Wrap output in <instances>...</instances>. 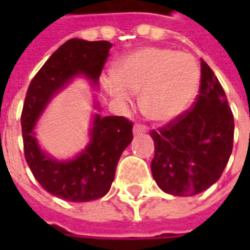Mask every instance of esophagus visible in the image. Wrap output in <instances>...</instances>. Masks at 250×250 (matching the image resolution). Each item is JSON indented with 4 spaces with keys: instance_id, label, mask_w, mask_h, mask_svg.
<instances>
[{
    "instance_id": "obj_1",
    "label": "esophagus",
    "mask_w": 250,
    "mask_h": 250,
    "mask_svg": "<svg viewBox=\"0 0 250 250\" xmlns=\"http://www.w3.org/2000/svg\"><path fill=\"white\" fill-rule=\"evenodd\" d=\"M134 134H143V132H147V127L146 125H134Z\"/></svg>"
}]
</instances>
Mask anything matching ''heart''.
Returning <instances> with one entry per match:
<instances>
[{"instance_id": "heart-1", "label": "heart", "mask_w": 250, "mask_h": 250, "mask_svg": "<svg viewBox=\"0 0 250 250\" xmlns=\"http://www.w3.org/2000/svg\"><path fill=\"white\" fill-rule=\"evenodd\" d=\"M115 76L104 79L105 91L123 104L130 102V92H141L143 114L159 123L184 114L201 84V69L193 55L159 46L131 52L116 64Z\"/></svg>"}]
</instances>
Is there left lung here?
Returning a JSON list of instances; mask_svg holds the SVG:
<instances>
[{"mask_svg": "<svg viewBox=\"0 0 250 250\" xmlns=\"http://www.w3.org/2000/svg\"><path fill=\"white\" fill-rule=\"evenodd\" d=\"M150 135L152 177L165 193L190 197L220 179L233 150L234 119L224 88L204 60L193 108Z\"/></svg>", "mask_w": 250, "mask_h": 250, "instance_id": "1", "label": "left lung"}]
</instances>
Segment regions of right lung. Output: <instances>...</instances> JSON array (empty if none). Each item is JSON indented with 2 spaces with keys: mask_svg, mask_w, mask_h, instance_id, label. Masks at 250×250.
Listing matches in <instances>:
<instances>
[{
  "mask_svg": "<svg viewBox=\"0 0 250 250\" xmlns=\"http://www.w3.org/2000/svg\"><path fill=\"white\" fill-rule=\"evenodd\" d=\"M111 46L108 41L68 40L41 66L26 92L21 114L25 159L42 188L65 201L88 202L108 193L120 155L132 141V123L125 116L95 114L88 145L66 161L42 151L33 128L53 96L75 77H85L99 87Z\"/></svg>",
  "mask_w": 250,
  "mask_h": 250,
  "instance_id": "obj_1",
  "label": "right lung"
}]
</instances>
